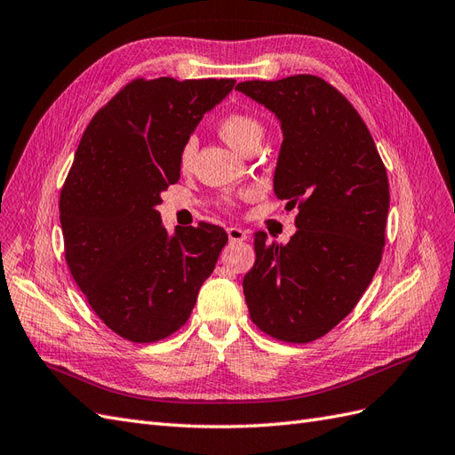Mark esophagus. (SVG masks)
Masks as SVG:
<instances>
[{
  "mask_svg": "<svg viewBox=\"0 0 455 455\" xmlns=\"http://www.w3.org/2000/svg\"><path fill=\"white\" fill-rule=\"evenodd\" d=\"M227 235H228V240H230V242H243V240H248V232L242 230L240 227H228V228H227Z\"/></svg>",
  "mask_w": 455,
  "mask_h": 455,
  "instance_id": "34e87169",
  "label": "esophagus"
}]
</instances>
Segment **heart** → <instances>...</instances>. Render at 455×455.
Segmentation results:
<instances>
[{
  "mask_svg": "<svg viewBox=\"0 0 455 455\" xmlns=\"http://www.w3.org/2000/svg\"><path fill=\"white\" fill-rule=\"evenodd\" d=\"M219 135L225 139L228 147H232L238 152H243L251 142L259 140L261 142L263 137V125L257 118L250 114L235 112L225 116L223 120L219 122ZM194 154H196V140L188 139L179 154V162L183 167L190 165Z\"/></svg>",
  "mask_w": 455,
  "mask_h": 455,
  "instance_id": "1",
  "label": "heart"
}]
</instances>
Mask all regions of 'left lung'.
I'll return each mask as SVG.
<instances>
[{
    "instance_id": "8db88e82",
    "label": "left lung",
    "mask_w": 455,
    "mask_h": 455,
    "mask_svg": "<svg viewBox=\"0 0 455 455\" xmlns=\"http://www.w3.org/2000/svg\"><path fill=\"white\" fill-rule=\"evenodd\" d=\"M236 89L278 118L275 194L299 210L288 243L255 232L245 303L257 328L275 339L315 341L355 308L381 263L391 200L385 165L358 112L322 77Z\"/></svg>"
}]
</instances>
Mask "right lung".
I'll list each match as a JSON object with an SVG mask.
<instances>
[{
	"instance_id": "right-lung-1",
	"label": "right lung",
	"mask_w": 455,
	"mask_h": 455,
	"mask_svg": "<svg viewBox=\"0 0 455 455\" xmlns=\"http://www.w3.org/2000/svg\"><path fill=\"white\" fill-rule=\"evenodd\" d=\"M235 80H133L89 122L60 190L64 257L91 308L133 343L185 326L227 232L210 223L167 235L162 192L179 154Z\"/></svg>"
}]
</instances>
